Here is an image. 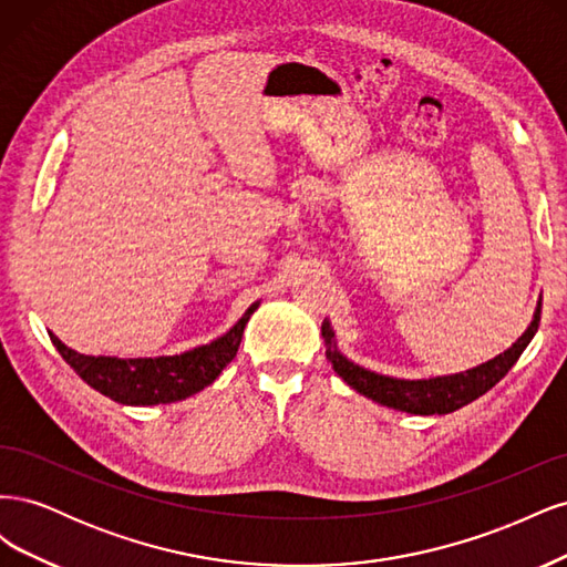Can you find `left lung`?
Instances as JSON below:
<instances>
[{"label":"left lung","mask_w":567,"mask_h":567,"mask_svg":"<svg viewBox=\"0 0 567 567\" xmlns=\"http://www.w3.org/2000/svg\"><path fill=\"white\" fill-rule=\"evenodd\" d=\"M539 317H542V298L535 307V315H532V321L525 329V333L513 342L508 350H504L502 354L489 359V362H483L473 369L431 375V379H394V375H383V373L359 367L357 362H352V359H348L338 350L336 331L329 319H323L321 323V336L326 342V357H329V362L333 364V371L359 394H364V398L379 402L383 406L406 411V414L442 416L471 404L477 398H483L487 390H492L504 379V375L511 371V367L518 362L523 350L529 346V340L535 338L539 329Z\"/></svg>","instance_id":"obj_1"}]
</instances>
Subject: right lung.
I'll use <instances>...</instances> for the list:
<instances>
[{
	"label": "right lung",
	"instance_id": "1",
	"mask_svg": "<svg viewBox=\"0 0 567 567\" xmlns=\"http://www.w3.org/2000/svg\"><path fill=\"white\" fill-rule=\"evenodd\" d=\"M260 307L252 302L244 317L238 319L227 333L192 348L179 354L163 357H106V354H82L49 333L54 348L65 359L80 379L96 392L106 394L117 404L127 406H153L169 404L192 398L215 383L217 375L227 369L241 346L244 329L250 315Z\"/></svg>",
	"mask_w": 567,
	"mask_h": 567
}]
</instances>
